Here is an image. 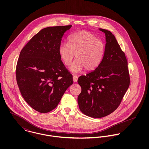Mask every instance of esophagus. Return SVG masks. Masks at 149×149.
I'll return each instance as SVG.
<instances>
[{
	"label": "esophagus",
	"mask_w": 149,
	"mask_h": 149,
	"mask_svg": "<svg viewBox=\"0 0 149 149\" xmlns=\"http://www.w3.org/2000/svg\"><path fill=\"white\" fill-rule=\"evenodd\" d=\"M73 80L74 83H76L77 81V80H78V77L76 75H74L73 76Z\"/></svg>",
	"instance_id": "esophagus-1"
}]
</instances>
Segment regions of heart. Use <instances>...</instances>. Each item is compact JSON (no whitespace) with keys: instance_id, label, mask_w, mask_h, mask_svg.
<instances>
[{"instance_id":"b5f03b06","label":"heart","mask_w":149,"mask_h":149,"mask_svg":"<svg viewBox=\"0 0 149 149\" xmlns=\"http://www.w3.org/2000/svg\"><path fill=\"white\" fill-rule=\"evenodd\" d=\"M58 54L66 66L72 63L75 54L76 60L69 69L74 73L85 68L86 71L95 70L100 64L105 52L104 43L88 31L74 33L68 38V43L58 46Z\"/></svg>"}]
</instances>
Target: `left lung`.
Segmentation results:
<instances>
[{
  "instance_id": "1",
  "label": "left lung",
  "mask_w": 149,
  "mask_h": 149,
  "mask_svg": "<svg viewBox=\"0 0 149 149\" xmlns=\"http://www.w3.org/2000/svg\"><path fill=\"white\" fill-rule=\"evenodd\" d=\"M106 36L103 59L93 71L81 76V92L77 98L80 111L93 118L106 116L119 106L130 85L127 61L115 36L99 29Z\"/></svg>"
}]
</instances>
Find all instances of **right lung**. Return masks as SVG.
<instances>
[{
	"label": "right lung",
	"instance_id": "add662e5",
	"mask_svg": "<svg viewBox=\"0 0 149 149\" xmlns=\"http://www.w3.org/2000/svg\"><path fill=\"white\" fill-rule=\"evenodd\" d=\"M71 27L43 29L20 53L16 69L17 84L24 100L39 112L54 109L73 83L58 50L65 32Z\"/></svg>",
	"mask_w": 149,
	"mask_h": 149
}]
</instances>
